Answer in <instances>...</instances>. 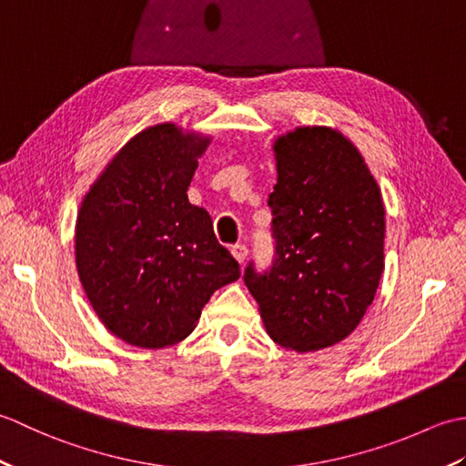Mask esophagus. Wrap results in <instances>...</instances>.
Wrapping results in <instances>:
<instances>
[{
  "label": "esophagus",
  "mask_w": 466,
  "mask_h": 466,
  "mask_svg": "<svg viewBox=\"0 0 466 466\" xmlns=\"http://www.w3.org/2000/svg\"><path fill=\"white\" fill-rule=\"evenodd\" d=\"M230 252H232L234 258L242 264L246 260V256H248V246H246V244H234Z\"/></svg>",
  "instance_id": "1"
}]
</instances>
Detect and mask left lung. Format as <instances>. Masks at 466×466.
Masks as SVG:
<instances>
[{
	"label": "left lung",
	"instance_id": "1",
	"mask_svg": "<svg viewBox=\"0 0 466 466\" xmlns=\"http://www.w3.org/2000/svg\"><path fill=\"white\" fill-rule=\"evenodd\" d=\"M274 154V260L264 272L250 262L244 282L270 339L312 352L344 340L374 300L384 268L382 196L360 152L332 127H296Z\"/></svg>",
	"mask_w": 466,
	"mask_h": 466
}]
</instances>
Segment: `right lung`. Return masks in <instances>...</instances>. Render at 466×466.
Listing matches in <instances>:
<instances>
[{
    "mask_svg": "<svg viewBox=\"0 0 466 466\" xmlns=\"http://www.w3.org/2000/svg\"><path fill=\"white\" fill-rule=\"evenodd\" d=\"M208 144L174 124L147 127L84 198L77 274L106 329L127 344L164 349L184 340L210 296L240 279L210 214L187 202Z\"/></svg>",
    "mask_w": 466,
    "mask_h": 466,
    "instance_id": "1",
    "label": "right lung"
}]
</instances>
